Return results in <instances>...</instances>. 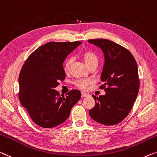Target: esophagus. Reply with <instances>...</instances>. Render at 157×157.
I'll return each instance as SVG.
<instances>
[{"mask_svg":"<svg viewBox=\"0 0 157 157\" xmlns=\"http://www.w3.org/2000/svg\"><path fill=\"white\" fill-rule=\"evenodd\" d=\"M89 95H90V94L85 93V92H82V97H87V96H89Z\"/></svg>","mask_w":157,"mask_h":157,"instance_id":"esophagus-1","label":"esophagus"}]
</instances>
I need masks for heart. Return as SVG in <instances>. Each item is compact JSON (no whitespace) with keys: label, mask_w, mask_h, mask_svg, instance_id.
Returning a JSON list of instances; mask_svg holds the SVG:
<instances>
[{"label":"heart","mask_w":157,"mask_h":157,"mask_svg":"<svg viewBox=\"0 0 157 157\" xmlns=\"http://www.w3.org/2000/svg\"><path fill=\"white\" fill-rule=\"evenodd\" d=\"M82 58L84 60H85V63L88 65L89 67H90L91 65L93 64H98L99 63V58L98 56L95 54L94 53L92 52V51H85V53H83ZM72 63V58H69L65 60V64H64V69L65 71H67L71 67V65ZM91 82V80L87 79H78L75 82V85L78 87L85 90L88 84Z\"/></svg>","instance_id":"b5f03b06"}]
</instances>
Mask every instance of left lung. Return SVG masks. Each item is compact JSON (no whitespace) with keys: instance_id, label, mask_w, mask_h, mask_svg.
Here are the masks:
<instances>
[{"instance_id":"8db88e82","label":"left lung","mask_w":157,"mask_h":157,"mask_svg":"<svg viewBox=\"0 0 157 157\" xmlns=\"http://www.w3.org/2000/svg\"><path fill=\"white\" fill-rule=\"evenodd\" d=\"M88 42L101 49L104 65L101 75L106 94L99 97L92 95L95 106L90 110L93 120L105 125L121 122L132 109L138 94V67L128 49L104 39H90Z\"/></svg>"}]
</instances>
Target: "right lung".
<instances>
[{"mask_svg": "<svg viewBox=\"0 0 157 157\" xmlns=\"http://www.w3.org/2000/svg\"><path fill=\"white\" fill-rule=\"evenodd\" d=\"M81 41L48 42L27 58L19 76V99L33 122L44 128L60 125L81 98L72 90L64 97L55 88L65 78L64 60Z\"/></svg>", "mask_w": 157, "mask_h": 157, "instance_id": "add662e5", "label": "right lung"}]
</instances>
